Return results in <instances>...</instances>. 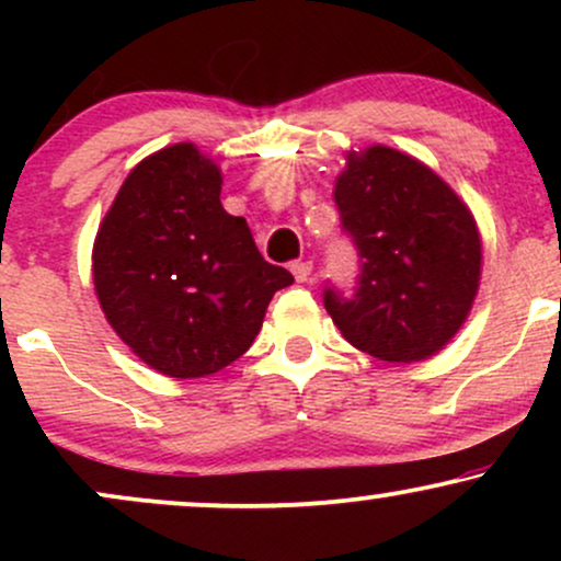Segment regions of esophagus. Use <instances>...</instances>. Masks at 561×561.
<instances>
[{"label": "esophagus", "mask_w": 561, "mask_h": 561, "mask_svg": "<svg viewBox=\"0 0 561 561\" xmlns=\"http://www.w3.org/2000/svg\"><path fill=\"white\" fill-rule=\"evenodd\" d=\"M289 272H293V276L298 282H308V276H311V272H313V263L311 261H295L293 266H289Z\"/></svg>", "instance_id": "esophagus-1"}]
</instances>
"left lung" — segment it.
<instances>
[{"mask_svg": "<svg viewBox=\"0 0 561 561\" xmlns=\"http://www.w3.org/2000/svg\"><path fill=\"white\" fill-rule=\"evenodd\" d=\"M334 203L362 259L351 300L324 293L337 330L385 364L440 353L480 289L482 240L465 199L422 160L371 145L347 152Z\"/></svg>", "mask_w": 561, "mask_h": 561, "instance_id": "left-lung-1", "label": "left lung"}]
</instances>
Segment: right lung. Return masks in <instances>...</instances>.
I'll use <instances>...</instances> for the list:
<instances>
[{"label":"right lung","instance_id":"add662e5","mask_svg":"<svg viewBox=\"0 0 561 561\" xmlns=\"http://www.w3.org/2000/svg\"><path fill=\"white\" fill-rule=\"evenodd\" d=\"M221 169L192 141L134 165L92 248L94 293L134 356L197 379L242 356L293 274L263 261L242 216L221 205Z\"/></svg>","mask_w":561,"mask_h":561}]
</instances>
